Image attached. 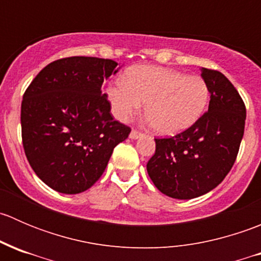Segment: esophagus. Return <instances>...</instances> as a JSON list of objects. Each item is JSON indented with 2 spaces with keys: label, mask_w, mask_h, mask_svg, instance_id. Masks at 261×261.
<instances>
[{
  "label": "esophagus",
  "mask_w": 261,
  "mask_h": 261,
  "mask_svg": "<svg viewBox=\"0 0 261 261\" xmlns=\"http://www.w3.org/2000/svg\"><path fill=\"white\" fill-rule=\"evenodd\" d=\"M141 136H143V133H140L138 130H133L130 133V139H133V140H136V139L141 138Z\"/></svg>",
  "instance_id": "1"
}]
</instances>
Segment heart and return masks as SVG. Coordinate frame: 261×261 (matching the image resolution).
Listing matches in <instances>:
<instances>
[{"label":"heart","mask_w":261,"mask_h":261,"mask_svg":"<svg viewBox=\"0 0 261 261\" xmlns=\"http://www.w3.org/2000/svg\"><path fill=\"white\" fill-rule=\"evenodd\" d=\"M116 117L127 121L145 106V118L156 134L173 136L188 130L206 112L210 101L207 83L197 75L154 65L133 68L126 81L107 88Z\"/></svg>","instance_id":"1"}]
</instances>
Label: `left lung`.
<instances>
[{
	"label": "left lung",
	"mask_w": 261,
	"mask_h": 261,
	"mask_svg": "<svg viewBox=\"0 0 261 261\" xmlns=\"http://www.w3.org/2000/svg\"><path fill=\"white\" fill-rule=\"evenodd\" d=\"M210 89L208 111L192 127L169 139H155L147 174L162 193L192 199L208 193L232 168L244 136L243 98L221 72L202 68Z\"/></svg>",
	"instance_id": "obj_1"
}]
</instances>
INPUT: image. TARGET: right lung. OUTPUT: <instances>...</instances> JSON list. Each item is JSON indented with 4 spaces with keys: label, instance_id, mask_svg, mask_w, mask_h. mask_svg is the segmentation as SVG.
I'll return each instance as SVG.
<instances>
[{
    "label": "right lung",
    "instance_id": "right-lung-1",
    "mask_svg": "<svg viewBox=\"0 0 261 261\" xmlns=\"http://www.w3.org/2000/svg\"><path fill=\"white\" fill-rule=\"evenodd\" d=\"M121 67L111 59L70 57L40 70L21 103L22 145L31 168L54 191L77 194L103 174L131 128L115 121L102 83Z\"/></svg>",
    "mask_w": 261,
    "mask_h": 261
}]
</instances>
